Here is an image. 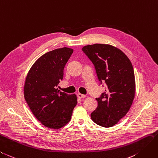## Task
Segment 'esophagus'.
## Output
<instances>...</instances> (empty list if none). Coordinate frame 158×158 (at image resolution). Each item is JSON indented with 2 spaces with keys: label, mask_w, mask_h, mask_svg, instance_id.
<instances>
[{
  "label": "esophagus",
  "mask_w": 158,
  "mask_h": 158,
  "mask_svg": "<svg viewBox=\"0 0 158 158\" xmlns=\"http://www.w3.org/2000/svg\"><path fill=\"white\" fill-rule=\"evenodd\" d=\"M77 96H78V98H85L86 97V95H84V94H80V93H78V94H77Z\"/></svg>",
  "instance_id": "esophagus-1"
}]
</instances>
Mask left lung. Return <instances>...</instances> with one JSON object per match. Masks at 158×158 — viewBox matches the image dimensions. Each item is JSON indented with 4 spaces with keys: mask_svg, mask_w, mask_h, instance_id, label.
<instances>
[{
    "mask_svg": "<svg viewBox=\"0 0 158 158\" xmlns=\"http://www.w3.org/2000/svg\"><path fill=\"white\" fill-rule=\"evenodd\" d=\"M82 50L94 66L100 84L106 85L105 92L96 98L98 106L91 118L100 126L112 127L126 116L133 102V66L126 55L113 46L94 44L84 46Z\"/></svg>",
    "mask_w": 158,
    "mask_h": 158,
    "instance_id": "8db88e82",
    "label": "left lung"
}]
</instances>
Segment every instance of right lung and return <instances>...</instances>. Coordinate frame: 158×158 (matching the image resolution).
Listing matches in <instances>:
<instances>
[{
	"mask_svg": "<svg viewBox=\"0 0 158 158\" xmlns=\"http://www.w3.org/2000/svg\"><path fill=\"white\" fill-rule=\"evenodd\" d=\"M73 51L64 47L43 54L32 65L25 81V100L37 120L50 128L59 129L67 124L77 104L75 94L58 88Z\"/></svg>",
	"mask_w": 158,
	"mask_h": 158,
	"instance_id": "1",
	"label": "right lung"
}]
</instances>
